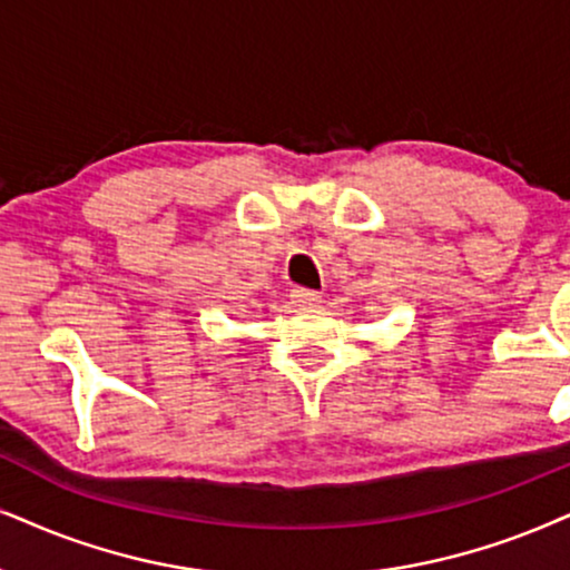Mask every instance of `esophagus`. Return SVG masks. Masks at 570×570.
<instances>
[{"label": "esophagus", "mask_w": 570, "mask_h": 570, "mask_svg": "<svg viewBox=\"0 0 570 570\" xmlns=\"http://www.w3.org/2000/svg\"><path fill=\"white\" fill-rule=\"evenodd\" d=\"M292 302L297 307H302V309H307V307H315L321 302V294L318 292H309V289H292Z\"/></svg>", "instance_id": "esophagus-1"}]
</instances>
